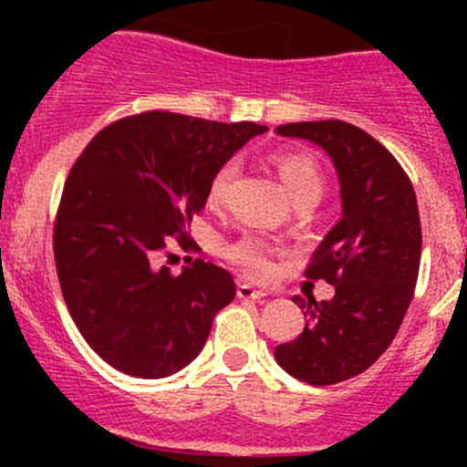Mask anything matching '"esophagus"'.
Returning a JSON list of instances; mask_svg holds the SVG:
<instances>
[{
    "label": "esophagus",
    "mask_w": 467,
    "mask_h": 467,
    "mask_svg": "<svg viewBox=\"0 0 467 467\" xmlns=\"http://www.w3.org/2000/svg\"><path fill=\"white\" fill-rule=\"evenodd\" d=\"M237 296L244 300H262L266 298V291L257 289V286L248 285V282H242V285L237 286Z\"/></svg>",
    "instance_id": "obj_1"
}]
</instances>
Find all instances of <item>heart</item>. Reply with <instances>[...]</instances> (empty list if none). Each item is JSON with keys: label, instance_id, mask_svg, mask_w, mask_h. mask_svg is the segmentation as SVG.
I'll use <instances>...</instances> for the list:
<instances>
[{"label": "heart", "instance_id": "b5f03b06", "mask_svg": "<svg viewBox=\"0 0 467 467\" xmlns=\"http://www.w3.org/2000/svg\"><path fill=\"white\" fill-rule=\"evenodd\" d=\"M275 167L280 171L282 182H285L286 192L291 194V199H321L323 194V173L318 167L317 160L309 153H300V150H286V153H277ZM237 176V162L228 160L225 164H221L219 171L212 176L210 187H207V201L210 205L219 207L225 201L230 190V182ZM271 244L266 239L255 237V234H246V237L239 239L237 244L228 248V257L237 266H242L244 271L251 273V275H266L271 271Z\"/></svg>", "mask_w": 467, "mask_h": 467}]
</instances>
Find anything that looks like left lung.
<instances>
[{
  "instance_id": "left-lung-1",
  "label": "left lung",
  "mask_w": 467,
  "mask_h": 467,
  "mask_svg": "<svg viewBox=\"0 0 467 467\" xmlns=\"http://www.w3.org/2000/svg\"><path fill=\"white\" fill-rule=\"evenodd\" d=\"M275 133L321 146L341 187V219L307 268V277L334 285V298L294 296L307 323L275 348L286 373L329 386L370 368L411 305L422 251L416 192L398 160L348 121H300Z\"/></svg>"
}]
</instances>
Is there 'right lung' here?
Wrapping results in <instances>:
<instances>
[{
	"label": "right lung",
	"mask_w": 467,
	"mask_h": 467,
	"mask_svg": "<svg viewBox=\"0 0 467 467\" xmlns=\"http://www.w3.org/2000/svg\"><path fill=\"white\" fill-rule=\"evenodd\" d=\"M266 130L142 112L106 126L77 160L54 225L56 271L78 332L112 368L160 379L203 350L233 275L203 260L171 275L153 260L173 234L192 242L212 176Z\"/></svg>",
	"instance_id": "obj_1"
}]
</instances>
